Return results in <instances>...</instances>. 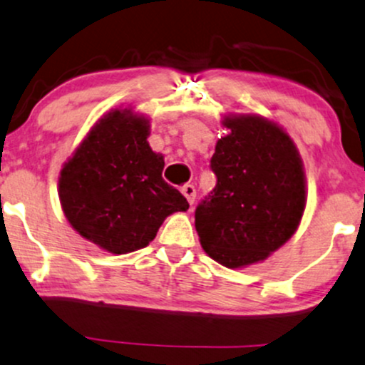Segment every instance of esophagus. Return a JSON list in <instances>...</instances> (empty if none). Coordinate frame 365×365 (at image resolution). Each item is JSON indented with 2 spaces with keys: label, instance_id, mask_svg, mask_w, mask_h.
I'll use <instances>...</instances> for the list:
<instances>
[{
  "label": "esophagus",
  "instance_id": "esophagus-1",
  "mask_svg": "<svg viewBox=\"0 0 365 365\" xmlns=\"http://www.w3.org/2000/svg\"><path fill=\"white\" fill-rule=\"evenodd\" d=\"M181 192L184 196H186V200L190 201V205L195 203L196 190H195V186H192V184H184V186L181 187Z\"/></svg>",
  "mask_w": 365,
  "mask_h": 365
}]
</instances>
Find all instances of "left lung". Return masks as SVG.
I'll return each mask as SVG.
<instances>
[{
  "instance_id": "1",
  "label": "left lung",
  "mask_w": 365,
  "mask_h": 365,
  "mask_svg": "<svg viewBox=\"0 0 365 365\" xmlns=\"http://www.w3.org/2000/svg\"><path fill=\"white\" fill-rule=\"evenodd\" d=\"M230 130L217 142L211 170L217 186L197 205L201 247L225 267L262 262L298 230L307 178L284 130L259 115H225Z\"/></svg>"
}]
</instances>
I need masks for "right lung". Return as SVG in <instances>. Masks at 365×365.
Masks as SVG:
<instances>
[{
    "mask_svg": "<svg viewBox=\"0 0 365 365\" xmlns=\"http://www.w3.org/2000/svg\"><path fill=\"white\" fill-rule=\"evenodd\" d=\"M148 135L145 116L111 110L62 165L58 197L67 222L111 254L143 249L169 215L190 208L162 179L164 155L152 150Z\"/></svg>",
    "mask_w": 365,
    "mask_h": 365,
    "instance_id": "add662e5",
    "label": "right lung"
}]
</instances>
